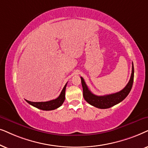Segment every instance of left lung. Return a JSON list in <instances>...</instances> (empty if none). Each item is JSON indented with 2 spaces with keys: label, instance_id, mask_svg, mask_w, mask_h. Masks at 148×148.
Wrapping results in <instances>:
<instances>
[{
  "label": "left lung",
  "instance_id": "left-lung-1",
  "mask_svg": "<svg viewBox=\"0 0 148 148\" xmlns=\"http://www.w3.org/2000/svg\"><path fill=\"white\" fill-rule=\"evenodd\" d=\"M80 78H81L82 89H83V97L85 101L94 107L100 109H107L121 102L127 97L131 91L134 79L133 64H132V73L129 82L123 90L116 93L106 95L103 96L95 95L88 89L83 78L80 77Z\"/></svg>",
  "mask_w": 148,
  "mask_h": 148
}]
</instances>
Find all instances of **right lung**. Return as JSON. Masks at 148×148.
I'll return each mask as SVG.
<instances>
[{
    "label": "right lung",
    "instance_id": "right-lung-1",
    "mask_svg": "<svg viewBox=\"0 0 148 148\" xmlns=\"http://www.w3.org/2000/svg\"><path fill=\"white\" fill-rule=\"evenodd\" d=\"M67 83L66 85L64 86V88H63L62 92L59 97L56 99L51 100L49 101H45V102H32L25 100L27 103L30 104L34 107L38 108V109L42 110H53L55 109H57L59 107H60L64 103L65 100V92H66V88Z\"/></svg>",
    "mask_w": 148,
    "mask_h": 148
}]
</instances>
